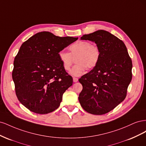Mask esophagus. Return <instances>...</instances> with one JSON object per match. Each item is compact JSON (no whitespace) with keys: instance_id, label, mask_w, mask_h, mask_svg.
I'll use <instances>...</instances> for the list:
<instances>
[{"instance_id":"34e87169","label":"esophagus","mask_w":146,"mask_h":146,"mask_svg":"<svg viewBox=\"0 0 146 146\" xmlns=\"http://www.w3.org/2000/svg\"><path fill=\"white\" fill-rule=\"evenodd\" d=\"M78 78H76V77H73V82H77L78 81Z\"/></svg>"}]
</instances>
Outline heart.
<instances>
[{
    "label": "heart",
    "instance_id": "obj_1",
    "mask_svg": "<svg viewBox=\"0 0 146 146\" xmlns=\"http://www.w3.org/2000/svg\"><path fill=\"white\" fill-rule=\"evenodd\" d=\"M70 53L60 51L58 57L63 68L65 70L70 69L74 59L76 63L70 70V74L74 76H80L85 71L86 68L92 69L98 63L100 58V50L96 44H91L88 41H77L69 47Z\"/></svg>",
    "mask_w": 146,
    "mask_h": 146
}]
</instances>
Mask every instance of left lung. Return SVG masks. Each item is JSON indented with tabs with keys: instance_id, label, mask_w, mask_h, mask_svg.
<instances>
[{
	"instance_id": "1",
	"label": "left lung",
	"mask_w": 146,
	"mask_h": 146,
	"mask_svg": "<svg viewBox=\"0 0 146 146\" xmlns=\"http://www.w3.org/2000/svg\"><path fill=\"white\" fill-rule=\"evenodd\" d=\"M82 40L94 42L100 50L98 63L78 80L83 90L78 100L88 113L102 115L125 99L132 78V62L123 42L107 31L84 35Z\"/></svg>"
}]
</instances>
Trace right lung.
<instances>
[{"label":"right lung","instance_id":"add662e5","mask_svg":"<svg viewBox=\"0 0 146 146\" xmlns=\"http://www.w3.org/2000/svg\"><path fill=\"white\" fill-rule=\"evenodd\" d=\"M77 39L41 32L21 45L12 77L17 99L30 111L43 114L59 107L63 93L73 82L63 69L58 53Z\"/></svg>","mask_w":146,"mask_h":146}]
</instances>
